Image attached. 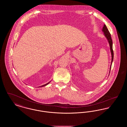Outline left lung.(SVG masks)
Segmentation results:
<instances>
[{
	"label": "left lung",
	"instance_id": "1",
	"mask_svg": "<svg viewBox=\"0 0 127 127\" xmlns=\"http://www.w3.org/2000/svg\"><path fill=\"white\" fill-rule=\"evenodd\" d=\"M102 31L103 32L104 35V36L106 37V38H107L108 42H109V47H110V52H111V64H110V68H109V73L111 69V65H112V63L113 61V58H114V53H113V43H112V40L111 37V35L109 32V30H108L106 25H104V26L103 27Z\"/></svg>",
	"mask_w": 127,
	"mask_h": 127
}]
</instances>
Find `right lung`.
Masks as SVG:
<instances>
[{"instance_id": "right-lung-1", "label": "right lung", "mask_w": 127, "mask_h": 127, "mask_svg": "<svg viewBox=\"0 0 127 127\" xmlns=\"http://www.w3.org/2000/svg\"><path fill=\"white\" fill-rule=\"evenodd\" d=\"M50 81H49V82H48V83H47V84H46L43 85H42V86H39L38 88H40V87H45V86H47V85H48L50 82Z\"/></svg>"}]
</instances>
